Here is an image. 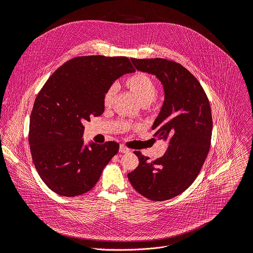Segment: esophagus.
<instances>
[{
    "mask_svg": "<svg viewBox=\"0 0 253 253\" xmlns=\"http://www.w3.org/2000/svg\"><path fill=\"white\" fill-rule=\"evenodd\" d=\"M120 153H129L130 152V149H128L127 147H125V146H120Z\"/></svg>",
    "mask_w": 253,
    "mask_h": 253,
    "instance_id": "1",
    "label": "esophagus"
}]
</instances>
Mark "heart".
Returning <instances> with one entry per match:
<instances>
[{
	"label": "heart",
	"mask_w": 253,
	"mask_h": 253,
	"mask_svg": "<svg viewBox=\"0 0 253 253\" xmlns=\"http://www.w3.org/2000/svg\"><path fill=\"white\" fill-rule=\"evenodd\" d=\"M125 85L127 89L136 97V99L142 105L151 104L156 99L158 94L157 86L155 83H154V81L149 75L141 72H136L129 76L125 81ZM115 92L116 90L114 86H111L106 91L103 98V103L105 106H108L112 103V100L115 96Z\"/></svg>",
	"instance_id": "heart-1"
}]
</instances>
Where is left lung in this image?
Wrapping results in <instances>:
<instances>
[{
  "instance_id": "8db88e82",
  "label": "left lung",
  "mask_w": 253,
  "mask_h": 253,
  "mask_svg": "<svg viewBox=\"0 0 253 253\" xmlns=\"http://www.w3.org/2000/svg\"><path fill=\"white\" fill-rule=\"evenodd\" d=\"M131 62L137 70L156 75L163 85L164 102L152 129L156 138L169 140V148L154 161L134 152L139 164L128 179L147 199L168 201L189 187L207 158L213 128L210 102L200 82L181 64L160 58Z\"/></svg>"
}]
</instances>
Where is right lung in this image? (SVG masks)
Listing matches in <instances>:
<instances>
[{"label":"right lung","mask_w":253,"mask_h":253,"mask_svg":"<svg viewBox=\"0 0 253 253\" xmlns=\"http://www.w3.org/2000/svg\"><path fill=\"white\" fill-rule=\"evenodd\" d=\"M135 69L126 57H78L52 73L38 93L30 118L32 159L53 192L74 197L91 190L119 151L116 141L84 145V125L104 112L106 91Z\"/></svg>","instance_id":"add662e5"}]
</instances>
